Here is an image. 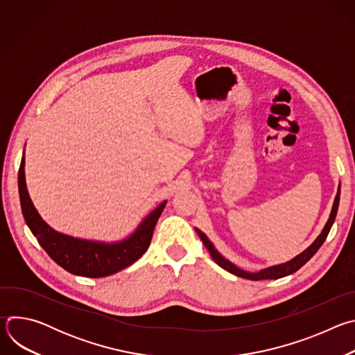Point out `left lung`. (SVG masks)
I'll return each instance as SVG.
<instances>
[{
	"mask_svg": "<svg viewBox=\"0 0 355 355\" xmlns=\"http://www.w3.org/2000/svg\"><path fill=\"white\" fill-rule=\"evenodd\" d=\"M338 202H340V185H338V191H337V195L334 198V204H333V208H331V212H330V218L326 223V226L323 227L322 233L318 236V239L305 250L302 251L300 254H297L295 259H292L291 261H286L284 264H278V266H272V267H268V268H264V270H260L259 272H247L239 267H236L233 263H230L229 260H226L220 252L215 248V245L212 244V241L202 233L200 230L195 229L196 233L199 234L202 243L205 244V247L208 248L211 257L215 260L216 264H219V267H222L223 270L229 271L230 274H234L237 277H241V278H245V279H251V281H260V279H278V278H282V277H286L289 274H293L296 272L302 266H305L315 254L316 251L320 248V245L324 243L333 223H334V219H336V215H337V209H338Z\"/></svg>",
	"mask_w": 355,
	"mask_h": 355,
	"instance_id": "1",
	"label": "left lung"
}]
</instances>
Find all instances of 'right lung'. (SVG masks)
<instances>
[{
    "mask_svg": "<svg viewBox=\"0 0 355 355\" xmlns=\"http://www.w3.org/2000/svg\"><path fill=\"white\" fill-rule=\"evenodd\" d=\"M18 187L25 222L43 250L50 256V259L70 274L87 278L112 275L140 259L150 245L156 223L167 204V200L162 202L125 240L116 243H103L59 233L40 218L26 189L25 157H22L19 167Z\"/></svg>",
    "mask_w": 355,
    "mask_h": 355,
    "instance_id": "right-lung-1",
    "label": "right lung"
}]
</instances>
